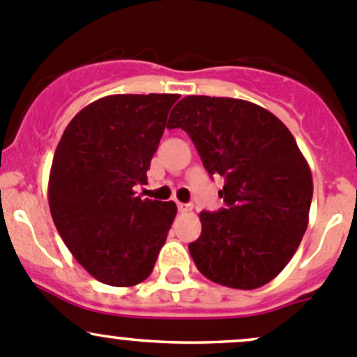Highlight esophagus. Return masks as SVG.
I'll return each instance as SVG.
<instances>
[{"label": "esophagus", "mask_w": 357, "mask_h": 357, "mask_svg": "<svg viewBox=\"0 0 357 357\" xmlns=\"http://www.w3.org/2000/svg\"><path fill=\"white\" fill-rule=\"evenodd\" d=\"M177 208H178L180 213H187V211L192 210V206H190V204H185V203H177Z\"/></svg>", "instance_id": "obj_1"}]
</instances>
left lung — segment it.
<instances>
[{
  "label": "left lung",
  "instance_id": "left-lung-1",
  "mask_svg": "<svg viewBox=\"0 0 357 357\" xmlns=\"http://www.w3.org/2000/svg\"><path fill=\"white\" fill-rule=\"evenodd\" d=\"M168 128H182L210 175L225 180L220 211H201L189 245L204 278L255 290L287 267L309 224L312 175L290 130L267 109L229 97L189 95Z\"/></svg>",
  "mask_w": 357,
  "mask_h": 357
}]
</instances>
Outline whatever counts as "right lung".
<instances>
[{"instance_id": "add662e5", "label": "right lung", "mask_w": 357, "mask_h": 357, "mask_svg": "<svg viewBox=\"0 0 357 357\" xmlns=\"http://www.w3.org/2000/svg\"><path fill=\"white\" fill-rule=\"evenodd\" d=\"M175 93L109 95L63 130L48 180L60 238L97 281L133 287L153 273L177 204L135 194L167 128Z\"/></svg>"}]
</instances>
